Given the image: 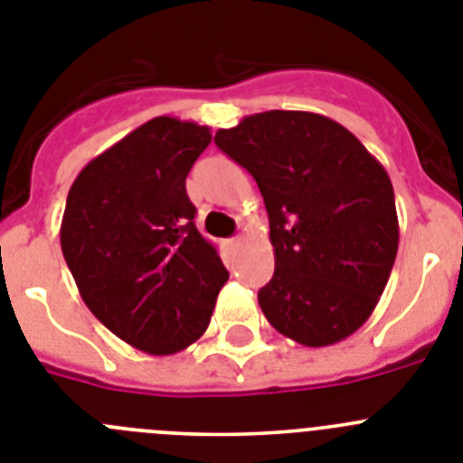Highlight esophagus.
Segmentation results:
<instances>
[{"mask_svg":"<svg viewBox=\"0 0 463 463\" xmlns=\"http://www.w3.org/2000/svg\"><path fill=\"white\" fill-rule=\"evenodd\" d=\"M239 243H241V236H234V239H229V241H227L229 248H236V245H239Z\"/></svg>","mask_w":463,"mask_h":463,"instance_id":"1","label":"esophagus"}]
</instances>
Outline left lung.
<instances>
[{
	"label": "left lung",
	"mask_w": 463,
	"mask_h": 463,
	"mask_svg": "<svg viewBox=\"0 0 463 463\" xmlns=\"http://www.w3.org/2000/svg\"><path fill=\"white\" fill-rule=\"evenodd\" d=\"M215 143L264 196L276 271L257 298L273 329L306 347L354 334L399 250L384 166L345 127L308 110L255 113L218 129Z\"/></svg>",
	"instance_id": "8db88e82"
}]
</instances>
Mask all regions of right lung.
<instances>
[{
	"mask_svg": "<svg viewBox=\"0 0 463 463\" xmlns=\"http://www.w3.org/2000/svg\"><path fill=\"white\" fill-rule=\"evenodd\" d=\"M211 138L196 122L153 118L94 157L67 196L60 243L85 306L157 357L202 336L229 278L185 190Z\"/></svg>",
	"mask_w": 463,
	"mask_h": 463,
	"instance_id": "add662e5",
	"label": "right lung"
}]
</instances>
